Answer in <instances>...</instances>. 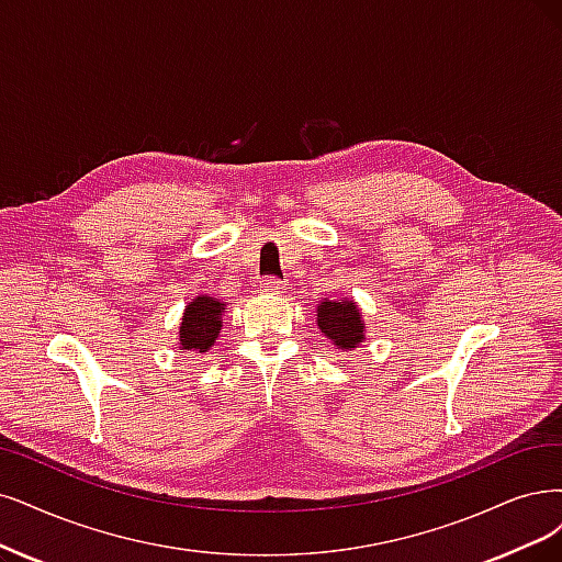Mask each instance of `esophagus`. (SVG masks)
Masks as SVG:
<instances>
[{
    "label": "esophagus",
    "instance_id": "1",
    "mask_svg": "<svg viewBox=\"0 0 562 562\" xmlns=\"http://www.w3.org/2000/svg\"><path fill=\"white\" fill-rule=\"evenodd\" d=\"M259 292L261 294H282L284 282L278 278H263V280H259Z\"/></svg>",
    "mask_w": 562,
    "mask_h": 562
}]
</instances>
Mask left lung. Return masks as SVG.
I'll return each mask as SVG.
<instances>
[{
    "label": "left lung",
    "mask_w": 562,
    "mask_h": 562,
    "mask_svg": "<svg viewBox=\"0 0 562 562\" xmlns=\"http://www.w3.org/2000/svg\"><path fill=\"white\" fill-rule=\"evenodd\" d=\"M317 326L322 336L340 351L357 349L366 340V322L355 301H319L317 303Z\"/></svg>",
    "instance_id": "1"
}]
</instances>
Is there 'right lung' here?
<instances>
[{
  "instance_id": "add662e5",
  "label": "right lung",
  "mask_w": 562,
  "mask_h": 562,
  "mask_svg": "<svg viewBox=\"0 0 562 562\" xmlns=\"http://www.w3.org/2000/svg\"><path fill=\"white\" fill-rule=\"evenodd\" d=\"M226 303L207 294L194 296L184 305L182 322L178 326V347L187 355H205L215 345L222 330V315L226 313Z\"/></svg>"
}]
</instances>
